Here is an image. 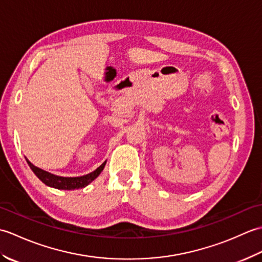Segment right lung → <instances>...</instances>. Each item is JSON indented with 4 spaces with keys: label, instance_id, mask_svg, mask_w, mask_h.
Segmentation results:
<instances>
[{
    "label": "right lung",
    "instance_id": "obj_1",
    "mask_svg": "<svg viewBox=\"0 0 262 262\" xmlns=\"http://www.w3.org/2000/svg\"><path fill=\"white\" fill-rule=\"evenodd\" d=\"M26 160L27 163L29 164L30 169L33 171V173L37 176L39 180L42 181L48 187L60 189V190H74V189H81L86 187L88 185H90V183L94 179H97L99 174L101 173L102 170L104 169L105 163H107V161H104L99 168L91 172V173H88L82 177H59L33 165L27 158Z\"/></svg>",
    "mask_w": 262,
    "mask_h": 262
}]
</instances>
